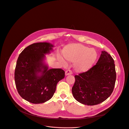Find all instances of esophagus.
I'll return each mask as SVG.
<instances>
[{"instance_id":"esophagus-1","label":"esophagus","mask_w":129,"mask_h":129,"mask_svg":"<svg viewBox=\"0 0 129 129\" xmlns=\"http://www.w3.org/2000/svg\"><path fill=\"white\" fill-rule=\"evenodd\" d=\"M72 74V71L70 70H67L65 72V75H69Z\"/></svg>"}]
</instances>
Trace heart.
I'll use <instances>...</instances> for the list:
<instances>
[{
  "instance_id": "heart-1",
  "label": "heart",
  "mask_w": 129,
  "mask_h": 129,
  "mask_svg": "<svg viewBox=\"0 0 129 129\" xmlns=\"http://www.w3.org/2000/svg\"><path fill=\"white\" fill-rule=\"evenodd\" d=\"M64 58L70 62L76 63L75 69L79 72L88 70L97 58V52L95 49L82 44H71L65 47L62 50ZM65 63L64 61H62Z\"/></svg>"
}]
</instances>
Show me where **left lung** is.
I'll list each match as a JSON object with an SVG mask.
<instances>
[{
	"label": "left lung",
	"mask_w": 129,
	"mask_h": 129,
	"mask_svg": "<svg viewBox=\"0 0 129 129\" xmlns=\"http://www.w3.org/2000/svg\"><path fill=\"white\" fill-rule=\"evenodd\" d=\"M112 57L103 51L97 63L88 71L75 75L72 88L79 103L90 106L101 104L111 95L116 80L115 64Z\"/></svg>",
	"instance_id": "left-lung-1"
}]
</instances>
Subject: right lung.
I'll return each mask as SVG.
<instances>
[{"mask_svg":"<svg viewBox=\"0 0 129 129\" xmlns=\"http://www.w3.org/2000/svg\"><path fill=\"white\" fill-rule=\"evenodd\" d=\"M53 47L48 43H34L19 55L14 72L15 84L19 95L28 102L41 104L49 100L58 82L64 78L62 69L48 70L43 62L44 55L49 53Z\"/></svg>","mask_w":129,"mask_h":129,"instance_id":"right-lung-1","label":"right lung"}]
</instances>
